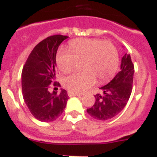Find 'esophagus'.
<instances>
[{
  "mask_svg": "<svg viewBox=\"0 0 157 157\" xmlns=\"http://www.w3.org/2000/svg\"><path fill=\"white\" fill-rule=\"evenodd\" d=\"M67 94H68L69 97H75V96H80L81 94H77V93H73L71 91H68L67 92Z\"/></svg>",
  "mask_w": 157,
  "mask_h": 157,
  "instance_id": "obj_1",
  "label": "esophagus"
}]
</instances>
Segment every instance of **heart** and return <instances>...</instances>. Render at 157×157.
<instances>
[{
    "instance_id": "obj_1",
    "label": "heart",
    "mask_w": 157,
    "mask_h": 157,
    "mask_svg": "<svg viewBox=\"0 0 157 157\" xmlns=\"http://www.w3.org/2000/svg\"><path fill=\"white\" fill-rule=\"evenodd\" d=\"M68 50L61 49L56 55V63L62 72L68 73L82 60L85 71L63 78V85L73 93H81L94 85L112 78L117 71L120 58L117 48L110 41L97 38H79L70 41Z\"/></svg>"
}]
</instances>
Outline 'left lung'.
I'll use <instances>...</instances> for the list:
<instances>
[{
	"label": "left lung",
	"mask_w": 157,
	"mask_h": 157,
	"mask_svg": "<svg viewBox=\"0 0 157 157\" xmlns=\"http://www.w3.org/2000/svg\"><path fill=\"white\" fill-rule=\"evenodd\" d=\"M120 71L109 83L101 87V94L94 95L95 103L87 112L98 120H107L118 115L126 106L133 87L134 66L130 54L122 57Z\"/></svg>",
	"instance_id": "1"
}]
</instances>
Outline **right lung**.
<instances>
[{
    "mask_svg": "<svg viewBox=\"0 0 157 157\" xmlns=\"http://www.w3.org/2000/svg\"><path fill=\"white\" fill-rule=\"evenodd\" d=\"M67 36L56 34L40 41L31 51L22 71V90L25 103L39 121L51 122L61 116L68 100L65 90L50 92L56 82L58 47Z\"/></svg>",
    "mask_w": 157,
    "mask_h": 157,
    "instance_id": "add662e5",
    "label": "right lung"
}]
</instances>
